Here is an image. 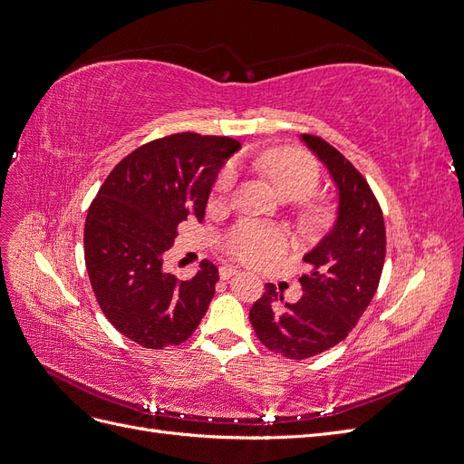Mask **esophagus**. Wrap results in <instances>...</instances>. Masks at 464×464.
<instances>
[{
  "mask_svg": "<svg viewBox=\"0 0 464 464\" xmlns=\"http://www.w3.org/2000/svg\"><path fill=\"white\" fill-rule=\"evenodd\" d=\"M237 273H240V271H237L236 266H232V265H222L220 269H218V275H220V278H224V280H227V278H232V276H234V275H237Z\"/></svg>",
  "mask_w": 464,
  "mask_h": 464,
  "instance_id": "obj_1",
  "label": "esophagus"
}]
</instances>
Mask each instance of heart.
Instances as JSON below:
<instances>
[{
    "instance_id": "b5f03b06",
    "label": "heart",
    "mask_w": 464,
    "mask_h": 464,
    "mask_svg": "<svg viewBox=\"0 0 464 464\" xmlns=\"http://www.w3.org/2000/svg\"><path fill=\"white\" fill-rule=\"evenodd\" d=\"M256 166L269 176L276 191L285 199H302L319 184V168L298 149H273L256 159ZM234 186V170L224 168L217 179V193H228ZM286 246V237L275 227L263 222H240L222 237V247L244 263H261L269 259Z\"/></svg>"
}]
</instances>
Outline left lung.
<instances>
[{"label": "left lung", "mask_w": 464, "mask_h": 464, "mask_svg": "<svg viewBox=\"0 0 464 464\" xmlns=\"http://www.w3.org/2000/svg\"><path fill=\"white\" fill-rule=\"evenodd\" d=\"M302 141L327 168L339 193L333 228L304 256V296L285 302L275 285L249 310L257 339L276 354L305 360L344 341L366 312L385 263V222L372 188L353 162L315 135Z\"/></svg>", "instance_id": "8db88e82"}]
</instances>
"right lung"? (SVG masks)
I'll use <instances>...</instances> for the list:
<instances>
[{
    "label": "right lung",
    "instance_id": "obj_1",
    "mask_svg": "<svg viewBox=\"0 0 464 464\" xmlns=\"http://www.w3.org/2000/svg\"><path fill=\"white\" fill-rule=\"evenodd\" d=\"M240 143L176 133L116 164L89 207L85 265L106 319L123 336L160 350L186 343L215 296L218 269L203 261L191 280L162 269L178 224L205 217L215 179Z\"/></svg>",
    "mask_w": 464,
    "mask_h": 464
}]
</instances>
